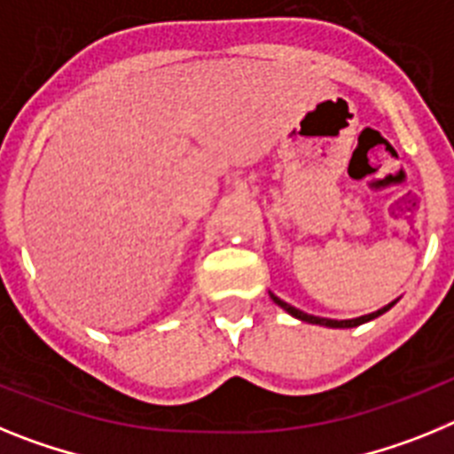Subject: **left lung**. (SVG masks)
Masks as SVG:
<instances>
[{
  "label": "left lung",
  "mask_w": 454,
  "mask_h": 454,
  "mask_svg": "<svg viewBox=\"0 0 454 454\" xmlns=\"http://www.w3.org/2000/svg\"><path fill=\"white\" fill-rule=\"evenodd\" d=\"M271 299H274V303H278V306H281L283 310H287V313L293 315V317H297V320L309 322V325L331 326V329H352V326H358V325H364V322H370V320H374V317H380V315H384L386 310L391 309V306H395V301H391V303H388V306H384V309L374 310V313H370V315H364V317H356V320H329V317H315V315L303 313V310L294 309V306L286 303V301H283V299L276 297V294H271Z\"/></svg>",
  "instance_id": "obj_1"
}]
</instances>
